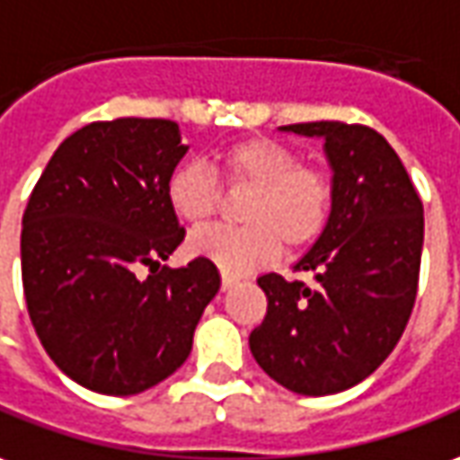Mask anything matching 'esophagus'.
Here are the masks:
<instances>
[{
    "instance_id": "1",
    "label": "esophagus",
    "mask_w": 460,
    "mask_h": 460,
    "mask_svg": "<svg viewBox=\"0 0 460 460\" xmlns=\"http://www.w3.org/2000/svg\"><path fill=\"white\" fill-rule=\"evenodd\" d=\"M237 283V278H233V275H223V290H230V288H233V285Z\"/></svg>"
}]
</instances>
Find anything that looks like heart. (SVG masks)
<instances>
[{"label": "heart", "instance_id": "b5f03b06", "mask_svg": "<svg viewBox=\"0 0 460 460\" xmlns=\"http://www.w3.org/2000/svg\"><path fill=\"white\" fill-rule=\"evenodd\" d=\"M215 174L227 188H252L243 202L245 227H223L190 240V252L208 258L227 275L272 262L283 245L303 252L328 227L332 182L318 164L297 163V152L262 135L243 137L215 152ZM167 205L188 230H202L220 212V185L199 163H182L167 177Z\"/></svg>", "mask_w": 460, "mask_h": 460}]
</instances>
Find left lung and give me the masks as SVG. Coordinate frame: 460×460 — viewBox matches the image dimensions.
<instances>
[{
    "label": "left lung",
    "instance_id": "left-lung-1",
    "mask_svg": "<svg viewBox=\"0 0 460 460\" xmlns=\"http://www.w3.org/2000/svg\"><path fill=\"white\" fill-rule=\"evenodd\" d=\"M283 129L325 139L331 220L296 265L313 283L275 272L258 278L268 313L250 332V350L293 394H341L391 356L408 325L423 250V202L401 157L373 128L300 122Z\"/></svg>",
    "mask_w": 460,
    "mask_h": 460
}]
</instances>
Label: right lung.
Instances as JSON below:
<instances>
[{
	"label": "right lung",
	"mask_w": 460,
	"mask_h": 460,
	"mask_svg": "<svg viewBox=\"0 0 460 460\" xmlns=\"http://www.w3.org/2000/svg\"><path fill=\"white\" fill-rule=\"evenodd\" d=\"M188 145L172 119L90 122L57 147L22 217V285L47 356L72 381L135 395L172 376L220 290L208 258L163 265L185 240L164 185Z\"/></svg>",
	"instance_id": "right-lung-1"
}]
</instances>
